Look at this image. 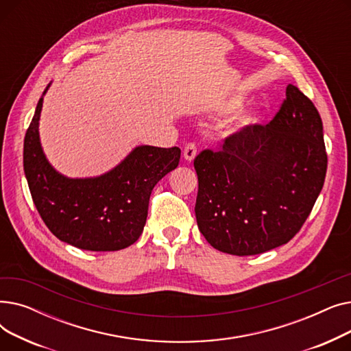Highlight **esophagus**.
<instances>
[{
	"mask_svg": "<svg viewBox=\"0 0 351 351\" xmlns=\"http://www.w3.org/2000/svg\"><path fill=\"white\" fill-rule=\"evenodd\" d=\"M196 156V145L195 143H188L185 147H183V158L185 160L191 162Z\"/></svg>",
	"mask_w": 351,
	"mask_h": 351,
	"instance_id": "obj_1",
	"label": "esophagus"
}]
</instances>
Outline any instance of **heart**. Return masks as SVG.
<instances>
[{
	"mask_svg": "<svg viewBox=\"0 0 351 351\" xmlns=\"http://www.w3.org/2000/svg\"><path fill=\"white\" fill-rule=\"evenodd\" d=\"M242 104H243L242 95H233L220 104L217 109L220 112H232V110L241 108ZM261 119H262V114L256 108L237 110V112L230 115L222 125H220V136L223 139L239 136L241 134L246 132L247 129L256 126L261 122Z\"/></svg>",
	"mask_w": 351,
	"mask_h": 351,
	"instance_id": "obj_1",
	"label": "heart"
}]
</instances>
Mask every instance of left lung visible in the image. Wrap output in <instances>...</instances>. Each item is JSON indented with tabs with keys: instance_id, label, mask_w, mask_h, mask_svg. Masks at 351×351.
I'll use <instances>...</instances> for the list:
<instances>
[{
	"instance_id": "obj_1",
	"label": "left lung",
	"mask_w": 351,
	"mask_h": 351,
	"mask_svg": "<svg viewBox=\"0 0 351 351\" xmlns=\"http://www.w3.org/2000/svg\"><path fill=\"white\" fill-rule=\"evenodd\" d=\"M200 233L215 249L252 256L287 243L316 204L327 171L323 122L291 84L267 125L195 158Z\"/></svg>"
}]
</instances>
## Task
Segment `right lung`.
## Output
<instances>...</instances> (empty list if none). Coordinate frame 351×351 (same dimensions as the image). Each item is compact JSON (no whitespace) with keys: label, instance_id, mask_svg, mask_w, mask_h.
Instances as JSON below:
<instances>
[{"label":"right lung","instance_id":"obj_1","mask_svg":"<svg viewBox=\"0 0 351 351\" xmlns=\"http://www.w3.org/2000/svg\"><path fill=\"white\" fill-rule=\"evenodd\" d=\"M24 139V172L36 210L60 241L82 250L134 245L146 223L156 183L176 169L180 149L139 145L115 168L94 178H68L48 162L40 141L44 95Z\"/></svg>","mask_w":351,"mask_h":351}]
</instances>
